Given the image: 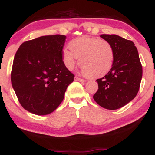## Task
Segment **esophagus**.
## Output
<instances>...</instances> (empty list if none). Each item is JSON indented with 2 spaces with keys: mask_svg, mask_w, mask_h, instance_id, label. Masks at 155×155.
<instances>
[{
  "mask_svg": "<svg viewBox=\"0 0 155 155\" xmlns=\"http://www.w3.org/2000/svg\"><path fill=\"white\" fill-rule=\"evenodd\" d=\"M75 79L76 81H81V82H84V81H86V80L83 79H81V78H79V77H76Z\"/></svg>",
  "mask_w": 155,
  "mask_h": 155,
  "instance_id": "obj_1",
  "label": "esophagus"
}]
</instances>
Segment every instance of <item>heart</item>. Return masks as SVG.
<instances>
[{
    "label": "heart",
    "mask_w": 155,
    "mask_h": 155,
    "mask_svg": "<svg viewBox=\"0 0 155 155\" xmlns=\"http://www.w3.org/2000/svg\"><path fill=\"white\" fill-rule=\"evenodd\" d=\"M70 50L63 49L62 58L65 66L72 70L78 58L83 74L93 78L106 75L111 70L114 59V51L107 40L82 36L69 43Z\"/></svg>",
    "instance_id": "obj_1"
}]
</instances>
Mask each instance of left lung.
<instances>
[{
	"label": "left lung",
	"mask_w": 155,
	"mask_h": 155,
	"mask_svg": "<svg viewBox=\"0 0 155 155\" xmlns=\"http://www.w3.org/2000/svg\"><path fill=\"white\" fill-rule=\"evenodd\" d=\"M111 44L114 59L111 70L97 79L98 90L94 100L109 110L122 108L136 97L142 79V65L137 48L133 41L117 35H101Z\"/></svg>",
	"instance_id": "8db88e82"
}]
</instances>
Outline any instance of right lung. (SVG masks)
<instances>
[{
  "label": "right lung",
  "instance_id": "add662e5",
  "mask_svg": "<svg viewBox=\"0 0 155 155\" xmlns=\"http://www.w3.org/2000/svg\"><path fill=\"white\" fill-rule=\"evenodd\" d=\"M65 38L63 35H44L22 43L16 52L12 84L21 106L32 114L54 111L74 81L62 58Z\"/></svg>",
  "mask_w": 155,
  "mask_h": 155
}]
</instances>
